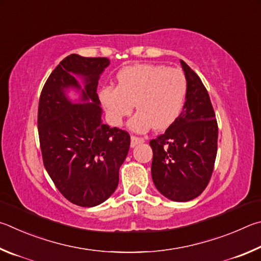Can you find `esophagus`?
Wrapping results in <instances>:
<instances>
[{"instance_id":"1","label":"esophagus","mask_w":261,"mask_h":261,"mask_svg":"<svg viewBox=\"0 0 261 261\" xmlns=\"http://www.w3.org/2000/svg\"><path fill=\"white\" fill-rule=\"evenodd\" d=\"M144 139L143 138H140V136H135V135H132L130 138V147H135V145H138L139 143H143L144 142Z\"/></svg>"}]
</instances>
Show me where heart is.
<instances>
[{
  "instance_id": "heart-1",
  "label": "heart",
  "mask_w": 261,
  "mask_h": 261,
  "mask_svg": "<svg viewBox=\"0 0 261 261\" xmlns=\"http://www.w3.org/2000/svg\"><path fill=\"white\" fill-rule=\"evenodd\" d=\"M117 87L107 86L99 99L110 122L120 126L133 110L138 112L129 126L135 132L153 127L164 130L175 122L184 109L187 79L176 68L156 64H135L123 67L117 75Z\"/></svg>"
}]
</instances>
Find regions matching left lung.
Instances as JSON below:
<instances>
[{"label":"left lung","instance_id":"8db88e82","mask_svg":"<svg viewBox=\"0 0 261 261\" xmlns=\"http://www.w3.org/2000/svg\"><path fill=\"white\" fill-rule=\"evenodd\" d=\"M187 79L184 111L165 133L150 141L153 184L168 199L188 202L211 180L218 150V122L206 88L181 61Z\"/></svg>","mask_w":261,"mask_h":261}]
</instances>
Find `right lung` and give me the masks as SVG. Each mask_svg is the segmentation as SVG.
I'll return each instance as SVG.
<instances>
[{
	"instance_id": "add662e5",
	"label": "right lung",
	"mask_w": 261,
	"mask_h": 261,
	"mask_svg": "<svg viewBox=\"0 0 261 261\" xmlns=\"http://www.w3.org/2000/svg\"><path fill=\"white\" fill-rule=\"evenodd\" d=\"M109 64L105 57L72 54L51 72L40 95L38 132L45 171L59 193L82 207L96 206L114 193L129 150V134L100 119L96 91ZM74 74L84 77L82 90ZM70 86L92 103L73 105L63 93Z\"/></svg>"
}]
</instances>
